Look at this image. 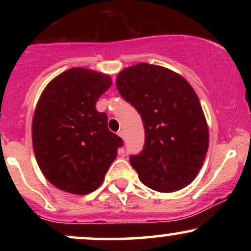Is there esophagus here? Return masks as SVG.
<instances>
[{
	"label": "esophagus",
	"mask_w": 251,
	"mask_h": 251,
	"mask_svg": "<svg viewBox=\"0 0 251 251\" xmlns=\"http://www.w3.org/2000/svg\"><path fill=\"white\" fill-rule=\"evenodd\" d=\"M118 135H119V137L122 138L123 140L125 139V133H124V131H119V132H118Z\"/></svg>",
	"instance_id": "34e87169"
}]
</instances>
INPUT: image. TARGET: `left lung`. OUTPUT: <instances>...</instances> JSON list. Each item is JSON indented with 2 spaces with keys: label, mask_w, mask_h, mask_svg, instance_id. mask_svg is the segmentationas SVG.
Returning a JSON list of instances; mask_svg holds the SVG:
<instances>
[{
  "label": "left lung",
  "mask_w": 251,
  "mask_h": 251,
  "mask_svg": "<svg viewBox=\"0 0 251 251\" xmlns=\"http://www.w3.org/2000/svg\"><path fill=\"white\" fill-rule=\"evenodd\" d=\"M117 88L143 119L145 145L129 155L142 183L159 192L188 186L209 148L208 124L191 85L168 68L142 62L118 74Z\"/></svg>",
  "instance_id": "obj_1"
}]
</instances>
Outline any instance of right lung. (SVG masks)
Wrapping results in <instances>:
<instances>
[{
  "instance_id": "1",
  "label": "right lung",
  "mask_w": 251,
  "mask_h": 251,
  "mask_svg": "<svg viewBox=\"0 0 251 251\" xmlns=\"http://www.w3.org/2000/svg\"><path fill=\"white\" fill-rule=\"evenodd\" d=\"M107 74L75 67L46 86L33 117L36 162L62 191L87 195L101 185L123 139L111 132L97 101L111 87Z\"/></svg>"
}]
</instances>
